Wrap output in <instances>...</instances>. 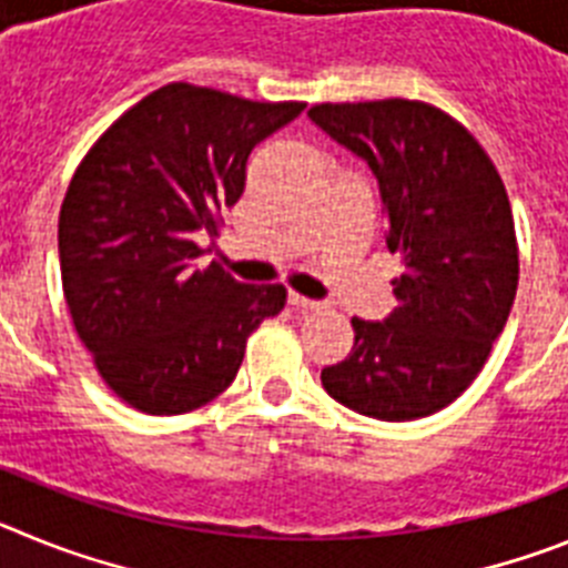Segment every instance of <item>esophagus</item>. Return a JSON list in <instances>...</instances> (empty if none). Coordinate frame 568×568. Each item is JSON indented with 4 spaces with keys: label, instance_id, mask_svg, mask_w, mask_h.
Segmentation results:
<instances>
[{
    "label": "esophagus",
    "instance_id": "1",
    "mask_svg": "<svg viewBox=\"0 0 568 568\" xmlns=\"http://www.w3.org/2000/svg\"><path fill=\"white\" fill-rule=\"evenodd\" d=\"M290 304L298 310H318L321 307V301L307 298V295H301V293H293V290H290Z\"/></svg>",
    "mask_w": 568,
    "mask_h": 568
}]
</instances>
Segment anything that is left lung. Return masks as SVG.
<instances>
[{
	"label": "left lung",
	"instance_id": "8db88e82",
	"mask_svg": "<svg viewBox=\"0 0 568 568\" xmlns=\"http://www.w3.org/2000/svg\"><path fill=\"white\" fill-rule=\"evenodd\" d=\"M310 119L364 159L386 210V247L406 273L384 321L353 318L355 344L321 369L338 404L378 420H415L478 378L518 293L509 195L475 135L409 99L315 104Z\"/></svg>",
	"mask_w": 568,
	"mask_h": 568
}]
</instances>
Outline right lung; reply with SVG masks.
<instances>
[{"label":"right lung","mask_w":568,"mask_h":568,"mask_svg":"<svg viewBox=\"0 0 568 568\" xmlns=\"http://www.w3.org/2000/svg\"><path fill=\"white\" fill-rule=\"evenodd\" d=\"M307 104L250 102L173 82L102 133L59 213V267L79 338L124 404L182 415L233 384L250 333L287 304L281 284L199 267L258 142Z\"/></svg>","instance_id":"add662e5"}]
</instances>
